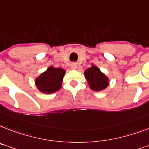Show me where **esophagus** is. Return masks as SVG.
<instances>
[{"mask_svg": "<svg viewBox=\"0 0 149 149\" xmlns=\"http://www.w3.org/2000/svg\"><path fill=\"white\" fill-rule=\"evenodd\" d=\"M71 68H72V69H76L77 68V65L76 63H72L71 65Z\"/></svg>", "mask_w": 149, "mask_h": 149, "instance_id": "1", "label": "esophagus"}]
</instances>
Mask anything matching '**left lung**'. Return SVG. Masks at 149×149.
<instances>
[{
	"label": "left lung",
	"instance_id": "obj_1",
	"mask_svg": "<svg viewBox=\"0 0 149 149\" xmlns=\"http://www.w3.org/2000/svg\"><path fill=\"white\" fill-rule=\"evenodd\" d=\"M84 76L89 88L94 91H101L109 86V77L93 64L84 71Z\"/></svg>",
	"mask_w": 149,
	"mask_h": 149
}]
</instances>
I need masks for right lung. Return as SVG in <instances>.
<instances>
[{
    "mask_svg": "<svg viewBox=\"0 0 149 149\" xmlns=\"http://www.w3.org/2000/svg\"><path fill=\"white\" fill-rule=\"evenodd\" d=\"M65 72L66 71L63 68L49 66L36 78V86L43 94H53L61 89Z\"/></svg>",
    "mask_w": 149,
    "mask_h": 149,
    "instance_id": "obj_1",
    "label": "right lung"
}]
</instances>
